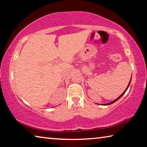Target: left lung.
I'll use <instances>...</instances> for the list:
<instances>
[{"label": "left lung", "instance_id": "obj_1", "mask_svg": "<svg viewBox=\"0 0 147 147\" xmlns=\"http://www.w3.org/2000/svg\"><path fill=\"white\" fill-rule=\"evenodd\" d=\"M131 79H130V82H129V84H128V86H127V88H126V89H125V91H124V92H123V93H122L121 94V95L120 96H119V97L117 98H116L115 99V100H114L113 101H112V102H109V103H108V104H102V105H104V106H107V105H109V104H113V103H114V102H115L117 101V100H119V98H120L121 97V96H123V94H124V93H125V92L126 91V90H127V89H128V87H129V86H130V82H131Z\"/></svg>", "mask_w": 147, "mask_h": 147}]
</instances>
